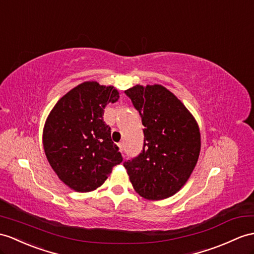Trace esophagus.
<instances>
[{
  "instance_id": "esophagus-1",
  "label": "esophagus",
  "mask_w": 254,
  "mask_h": 254,
  "mask_svg": "<svg viewBox=\"0 0 254 254\" xmlns=\"http://www.w3.org/2000/svg\"><path fill=\"white\" fill-rule=\"evenodd\" d=\"M119 147H120V151H121V152L124 151V143H123V142H121V143H119Z\"/></svg>"
}]
</instances>
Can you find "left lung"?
I'll return each mask as SVG.
<instances>
[{
	"mask_svg": "<svg viewBox=\"0 0 254 254\" xmlns=\"http://www.w3.org/2000/svg\"><path fill=\"white\" fill-rule=\"evenodd\" d=\"M144 126L143 148L124 167L134 190L148 200L175 195L187 183L200 152L197 122L162 85H135L125 90Z\"/></svg>",
	"mask_w": 254,
	"mask_h": 254,
	"instance_id": "left-lung-1",
	"label": "left lung"
}]
</instances>
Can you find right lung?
Returning <instances> with one entry per match:
<instances>
[{
	"mask_svg": "<svg viewBox=\"0 0 254 254\" xmlns=\"http://www.w3.org/2000/svg\"><path fill=\"white\" fill-rule=\"evenodd\" d=\"M120 94L113 86L84 82L71 89L49 113L43 146L49 165L70 189L91 191L101 187L123 162L103 121L104 108Z\"/></svg>",
	"mask_w": 254,
	"mask_h": 254,
	"instance_id": "add662e5",
	"label": "right lung"
}]
</instances>
